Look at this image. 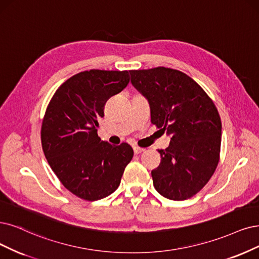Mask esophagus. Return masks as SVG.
<instances>
[{
	"label": "esophagus",
	"mask_w": 259,
	"mask_h": 259,
	"mask_svg": "<svg viewBox=\"0 0 259 259\" xmlns=\"http://www.w3.org/2000/svg\"><path fill=\"white\" fill-rule=\"evenodd\" d=\"M144 150H145L144 148H141V147H138V146H135V147H133V151H135V154H136V155L141 154V152H143Z\"/></svg>",
	"instance_id": "esophagus-1"
}]
</instances>
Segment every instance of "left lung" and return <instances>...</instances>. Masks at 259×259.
Masks as SVG:
<instances>
[{
	"mask_svg": "<svg viewBox=\"0 0 259 259\" xmlns=\"http://www.w3.org/2000/svg\"><path fill=\"white\" fill-rule=\"evenodd\" d=\"M131 83L147 99L151 122L170 138L159 149L160 165L151 171L158 192L185 200L202 190L217 168L222 123L212 100L189 75L157 67L130 70Z\"/></svg>",
	"mask_w": 259,
	"mask_h": 259,
	"instance_id": "obj_1",
	"label": "left lung"
}]
</instances>
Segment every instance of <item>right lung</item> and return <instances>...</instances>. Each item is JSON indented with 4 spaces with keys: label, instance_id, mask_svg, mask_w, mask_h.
<instances>
[{
    "label": "right lung",
    "instance_id": "1",
    "mask_svg": "<svg viewBox=\"0 0 259 259\" xmlns=\"http://www.w3.org/2000/svg\"><path fill=\"white\" fill-rule=\"evenodd\" d=\"M129 72L92 69L64 82L48 105L41 145L48 163L70 192L85 200L107 197L120 184L132 147L98 137L104 104L128 85Z\"/></svg>",
    "mask_w": 259,
    "mask_h": 259
}]
</instances>
